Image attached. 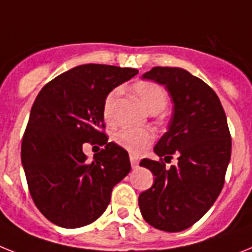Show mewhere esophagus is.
<instances>
[{
    "mask_svg": "<svg viewBox=\"0 0 252 252\" xmlns=\"http://www.w3.org/2000/svg\"><path fill=\"white\" fill-rule=\"evenodd\" d=\"M129 158H130V164H132V168L133 169L138 168V162H139L138 158H137V156H134V155H130Z\"/></svg>",
    "mask_w": 252,
    "mask_h": 252,
    "instance_id": "1",
    "label": "esophagus"
}]
</instances>
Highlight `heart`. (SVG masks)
<instances>
[{
	"label": "heart",
	"mask_w": 252,
	"mask_h": 252,
	"mask_svg": "<svg viewBox=\"0 0 252 252\" xmlns=\"http://www.w3.org/2000/svg\"><path fill=\"white\" fill-rule=\"evenodd\" d=\"M133 91L150 113L158 114L165 109L168 103V94L161 86L152 82H139L134 84ZM118 97H119V90H113L103 101L102 115L106 123L114 122ZM154 139H155L154 132L142 128H123L115 134L116 143L128 150L133 155L142 154L154 142Z\"/></svg>",
	"instance_id": "obj_1"
}]
</instances>
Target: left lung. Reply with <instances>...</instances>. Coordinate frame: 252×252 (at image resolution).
Listing matches in <instances>:
<instances>
[{
  "label": "left lung",
  "mask_w": 252,
  "mask_h": 252,
  "mask_svg": "<svg viewBox=\"0 0 252 252\" xmlns=\"http://www.w3.org/2000/svg\"><path fill=\"white\" fill-rule=\"evenodd\" d=\"M142 78L165 86L172 97L168 132L154 152L165 161L175 154L178 164L166 169L150 158L139 162L155 179L138 205L150 225L181 232L206 214L223 188L232 150L227 116L214 91L182 67H152Z\"/></svg>",
  "instance_id": "left-lung-1"
}]
</instances>
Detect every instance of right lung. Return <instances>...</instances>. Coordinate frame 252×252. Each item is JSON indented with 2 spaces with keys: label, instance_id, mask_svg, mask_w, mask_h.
<instances>
[{
  "label": "right lung",
  "instance_id": "add662e5",
  "mask_svg": "<svg viewBox=\"0 0 252 252\" xmlns=\"http://www.w3.org/2000/svg\"><path fill=\"white\" fill-rule=\"evenodd\" d=\"M137 69L84 64L60 74L38 94L22 142V164L38 210L63 228L103 214L114 186L130 172L128 152L107 142L102 106ZM84 142L105 145L88 163Z\"/></svg>",
  "mask_w": 252,
  "mask_h": 252
}]
</instances>
